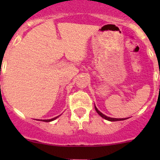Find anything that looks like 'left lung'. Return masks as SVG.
I'll return each instance as SVG.
<instances>
[{
	"label": "left lung",
	"instance_id": "8db88e82",
	"mask_svg": "<svg viewBox=\"0 0 160 160\" xmlns=\"http://www.w3.org/2000/svg\"><path fill=\"white\" fill-rule=\"evenodd\" d=\"M94 106H95V105H94ZM94 108H95V110H96L97 112H98V114H99V115L101 116V117H102L103 118L106 119V120H108V121H110V122H117V121H123V120H125V119H127V118H110V117H108V116L104 115V114H102V113H101V111H98V109L97 108V107H96V106H95Z\"/></svg>",
	"mask_w": 160,
	"mask_h": 160
}]
</instances>
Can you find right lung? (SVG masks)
Wrapping results in <instances>:
<instances>
[{
	"label": "right lung",
	"instance_id": "right-lung-1",
	"mask_svg": "<svg viewBox=\"0 0 160 160\" xmlns=\"http://www.w3.org/2000/svg\"><path fill=\"white\" fill-rule=\"evenodd\" d=\"M58 117H59V116H57V117H56V118H52V119H47V120H38V121H42V122H52V121L56 120Z\"/></svg>",
	"mask_w": 160,
	"mask_h": 160
}]
</instances>
